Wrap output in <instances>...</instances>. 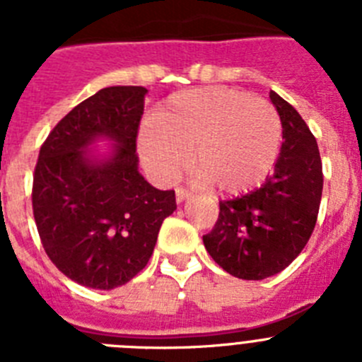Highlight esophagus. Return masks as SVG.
Listing matches in <instances>:
<instances>
[{"instance_id":"obj_1","label":"esophagus","mask_w":362,"mask_h":362,"mask_svg":"<svg viewBox=\"0 0 362 362\" xmlns=\"http://www.w3.org/2000/svg\"><path fill=\"white\" fill-rule=\"evenodd\" d=\"M190 196H192V192L187 190V188L183 187L175 188V199H177V203H183V201L188 199Z\"/></svg>"}]
</instances>
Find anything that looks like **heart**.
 I'll list each match as a JSON object with an SVG mask.
<instances>
[{
  "label": "heart",
  "mask_w": 362,
  "mask_h": 362,
  "mask_svg": "<svg viewBox=\"0 0 362 362\" xmlns=\"http://www.w3.org/2000/svg\"><path fill=\"white\" fill-rule=\"evenodd\" d=\"M281 139L274 105L241 90L206 86L172 95L141 132L139 148L163 181L177 177L192 152L201 181L221 194H241L270 174Z\"/></svg>",
  "instance_id": "b5f03b06"
}]
</instances>
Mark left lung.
Segmentation results:
<instances>
[{"instance_id":"1","label":"left lung","mask_w":362,"mask_h":362,"mask_svg":"<svg viewBox=\"0 0 362 362\" xmlns=\"http://www.w3.org/2000/svg\"><path fill=\"white\" fill-rule=\"evenodd\" d=\"M270 99L283 124L276 168L261 188L219 201V217L204 248L230 276L259 281L276 276L303 252L317 223L322 163L317 141L299 112L276 92Z\"/></svg>"}]
</instances>
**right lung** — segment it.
<instances>
[{"label": "right lung", "mask_w": 362, "mask_h": 362, "mask_svg": "<svg viewBox=\"0 0 362 362\" xmlns=\"http://www.w3.org/2000/svg\"><path fill=\"white\" fill-rule=\"evenodd\" d=\"M145 86H108L81 101L40 148L32 212L41 245L69 279L95 290L129 283L146 267L175 192L158 190L137 170L136 141ZM98 136L117 141L103 162Z\"/></svg>", "instance_id": "1"}]
</instances>
